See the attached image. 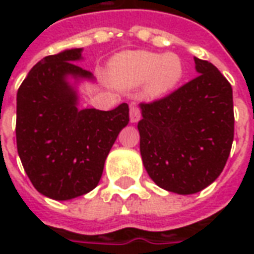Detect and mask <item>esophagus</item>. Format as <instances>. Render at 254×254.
I'll return each instance as SVG.
<instances>
[{
  "mask_svg": "<svg viewBox=\"0 0 254 254\" xmlns=\"http://www.w3.org/2000/svg\"><path fill=\"white\" fill-rule=\"evenodd\" d=\"M140 118H141V113H140V109H138L137 106L132 103L130 105V122H138L140 121Z\"/></svg>",
  "mask_w": 254,
  "mask_h": 254,
  "instance_id": "obj_1",
  "label": "esophagus"
}]
</instances>
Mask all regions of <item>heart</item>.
<instances>
[{
  "label": "heart",
  "mask_w": 254,
  "mask_h": 254,
  "mask_svg": "<svg viewBox=\"0 0 254 254\" xmlns=\"http://www.w3.org/2000/svg\"><path fill=\"white\" fill-rule=\"evenodd\" d=\"M110 74L122 87H136L145 83L147 95L158 98L181 83L185 66L176 53L129 52L113 60Z\"/></svg>",
  "instance_id": "1"
}]
</instances>
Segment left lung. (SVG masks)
I'll use <instances>...</instances> for the list:
<instances>
[{"instance_id":"left-lung-1","label":"left lung","mask_w":254,"mask_h":254,"mask_svg":"<svg viewBox=\"0 0 254 254\" xmlns=\"http://www.w3.org/2000/svg\"><path fill=\"white\" fill-rule=\"evenodd\" d=\"M196 78L141 103L140 154L151 180L165 190L193 194L223 171L234 138L233 88L218 67L194 57Z\"/></svg>"}]
</instances>
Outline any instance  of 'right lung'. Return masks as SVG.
<instances>
[{"label":"right lung","instance_id":"right-lung-1","mask_svg":"<svg viewBox=\"0 0 254 254\" xmlns=\"http://www.w3.org/2000/svg\"><path fill=\"white\" fill-rule=\"evenodd\" d=\"M83 49L47 56L17 91L16 141L36 190L53 200L83 196L99 184L105 160L129 122L127 103L110 111L77 107L76 83L94 80L80 67Z\"/></svg>","mask_w":254,"mask_h":254}]
</instances>
